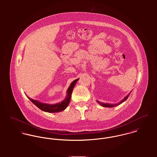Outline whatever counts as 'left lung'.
Returning a JSON list of instances; mask_svg holds the SVG:
<instances>
[{
  "label": "left lung",
  "mask_w": 157,
  "mask_h": 157,
  "mask_svg": "<svg viewBox=\"0 0 157 157\" xmlns=\"http://www.w3.org/2000/svg\"><path fill=\"white\" fill-rule=\"evenodd\" d=\"M131 93V92H130V93H129L127 96H126L121 101H120L119 103H117V104L111 105V104H109H109H108V103H103L100 102V101H97V103H98L99 105H100L101 106H104V107H109V108H111V107H113V106H118V105L121 104L122 103H123L124 101H126V100L128 99V98L129 97V95H130Z\"/></svg>",
  "instance_id": "left-lung-1"
}]
</instances>
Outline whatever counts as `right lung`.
Instances as JSON below:
<instances>
[{
  "instance_id": "obj_1",
  "label": "right lung",
  "mask_w": 157,
  "mask_h": 157,
  "mask_svg": "<svg viewBox=\"0 0 157 157\" xmlns=\"http://www.w3.org/2000/svg\"><path fill=\"white\" fill-rule=\"evenodd\" d=\"M78 78L75 80L74 81H73L70 86L69 87L68 90H67V96L66 97V98L62 101L61 103H57V104H55V105H49V104H46V103H40L37 100H34L29 97H28V98L37 106L40 109H41L42 111H44L45 112H49V113H53V112H59L60 111H63L64 109H65L67 108L70 100H71V94L72 92L73 88L75 86V85L76 84L77 82L78 81Z\"/></svg>"
}]
</instances>
